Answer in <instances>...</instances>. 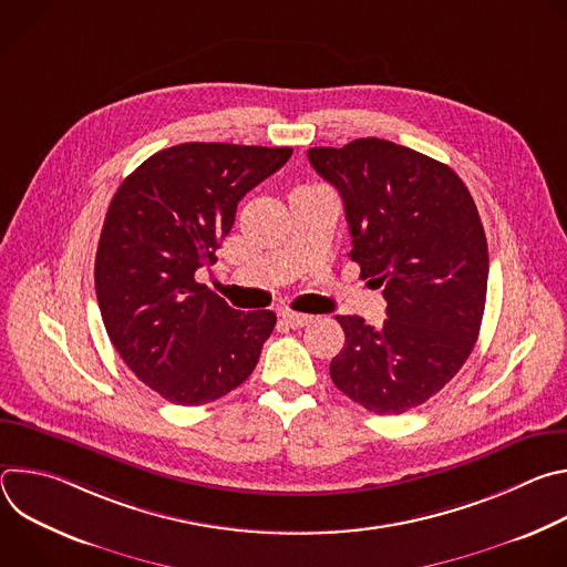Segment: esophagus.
Returning <instances> with one entry per match:
<instances>
[{
  "instance_id": "1",
  "label": "esophagus",
  "mask_w": 567,
  "mask_h": 567,
  "mask_svg": "<svg viewBox=\"0 0 567 567\" xmlns=\"http://www.w3.org/2000/svg\"><path fill=\"white\" fill-rule=\"evenodd\" d=\"M280 320L285 322V326L298 330V328H305L307 322H311V316L298 313V311H282V313H280Z\"/></svg>"
}]
</instances>
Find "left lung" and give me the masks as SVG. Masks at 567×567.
<instances>
[{"mask_svg":"<svg viewBox=\"0 0 567 567\" xmlns=\"http://www.w3.org/2000/svg\"><path fill=\"white\" fill-rule=\"evenodd\" d=\"M307 156L343 199L350 258L388 302L381 328L337 316L346 346L330 377L370 413L417 409L477 341L489 254L475 202L449 166L385 138L311 147Z\"/></svg>","mask_w":567,"mask_h":567,"instance_id":"obj_1","label":"left lung"}]
</instances>
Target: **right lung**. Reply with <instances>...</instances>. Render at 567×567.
Instances as JSON below:
<instances>
[{
  "label": "right lung",
  "instance_id": "right-lung-1",
  "mask_svg": "<svg viewBox=\"0 0 567 567\" xmlns=\"http://www.w3.org/2000/svg\"><path fill=\"white\" fill-rule=\"evenodd\" d=\"M291 147L182 143L118 186L96 251V298L127 368L179 406H202L254 372L276 328L269 309L237 311L195 280L215 265L237 202L280 171Z\"/></svg>",
  "mask_w": 567,
  "mask_h": 567
}]
</instances>
